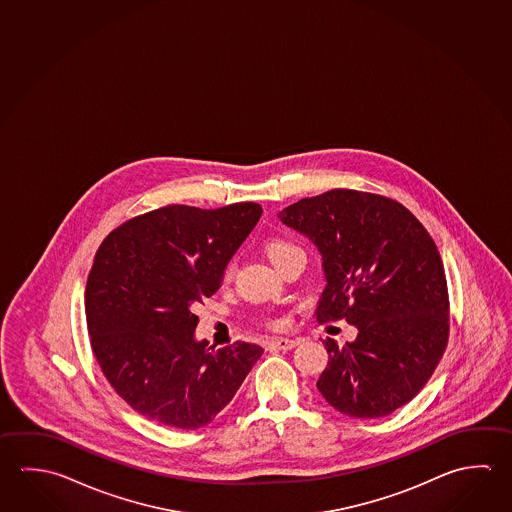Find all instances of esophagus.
<instances>
[{
	"instance_id": "esophagus-1",
	"label": "esophagus",
	"mask_w": 512,
	"mask_h": 512,
	"mask_svg": "<svg viewBox=\"0 0 512 512\" xmlns=\"http://www.w3.org/2000/svg\"><path fill=\"white\" fill-rule=\"evenodd\" d=\"M298 343H300V340H296V338H275V340L268 341V347H273V349L289 350L296 347Z\"/></svg>"
}]
</instances>
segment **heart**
Segmentation results:
<instances>
[{
	"instance_id": "b5f03b06",
	"label": "heart",
	"mask_w": 512,
	"mask_h": 512,
	"mask_svg": "<svg viewBox=\"0 0 512 512\" xmlns=\"http://www.w3.org/2000/svg\"><path fill=\"white\" fill-rule=\"evenodd\" d=\"M296 252H302V250L298 248V244L293 243L291 239H287L284 235H273V237L266 239V243H264V253H266V257L271 260V264L275 268ZM230 275H232V266H228L225 269V278L230 277ZM269 325L277 327L278 323L271 322Z\"/></svg>"
}]
</instances>
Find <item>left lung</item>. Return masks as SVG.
<instances>
[{
  "label": "left lung",
  "mask_w": 512,
  "mask_h": 512,
  "mask_svg": "<svg viewBox=\"0 0 512 512\" xmlns=\"http://www.w3.org/2000/svg\"><path fill=\"white\" fill-rule=\"evenodd\" d=\"M278 217L322 253L327 286L316 320L358 329L343 347L323 341L329 363L316 386L325 401L358 419L412 401L449 338L448 282L428 230L399 201L350 189L300 199Z\"/></svg>",
  "instance_id": "obj_1"
}]
</instances>
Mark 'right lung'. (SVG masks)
Returning a JSON list of instances; mask_svg holds the SVG:
<instances>
[{
  "instance_id": "right-lung-1",
  "label": "right lung",
  "mask_w": 512,
  "mask_h": 512,
  "mask_svg": "<svg viewBox=\"0 0 512 512\" xmlns=\"http://www.w3.org/2000/svg\"><path fill=\"white\" fill-rule=\"evenodd\" d=\"M262 214L253 201L167 205L115 228L86 284L91 350L109 385L135 412L198 430L234 399L262 347L194 340L196 305L216 293L228 260Z\"/></svg>"
}]
</instances>
